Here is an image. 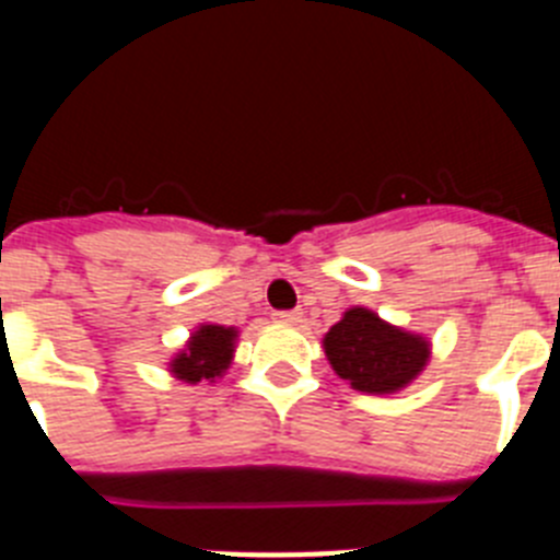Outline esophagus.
<instances>
[{"label":"esophagus","instance_id":"esophagus-1","mask_svg":"<svg viewBox=\"0 0 560 560\" xmlns=\"http://www.w3.org/2000/svg\"><path fill=\"white\" fill-rule=\"evenodd\" d=\"M275 323L296 325V323H303V316L296 314V311H275Z\"/></svg>","mask_w":560,"mask_h":560}]
</instances>
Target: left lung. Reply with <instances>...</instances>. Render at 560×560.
I'll use <instances>...</instances> for the list:
<instances>
[{"instance_id":"left-lung-1","label":"left lung","mask_w":560,"mask_h":560,"mask_svg":"<svg viewBox=\"0 0 560 560\" xmlns=\"http://www.w3.org/2000/svg\"><path fill=\"white\" fill-rule=\"evenodd\" d=\"M325 355L353 389L387 395L427 368L429 341L384 323L373 311L350 308L325 334Z\"/></svg>"}]
</instances>
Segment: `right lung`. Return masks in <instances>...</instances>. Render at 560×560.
<instances>
[{"label":"right lung","mask_w":560,"mask_h":560,"mask_svg":"<svg viewBox=\"0 0 560 560\" xmlns=\"http://www.w3.org/2000/svg\"><path fill=\"white\" fill-rule=\"evenodd\" d=\"M235 328L224 325H201L190 336L187 348L171 361V373L187 384H199V381H215L232 361L235 350Z\"/></svg>","instance_id":"add662e5"}]
</instances>
